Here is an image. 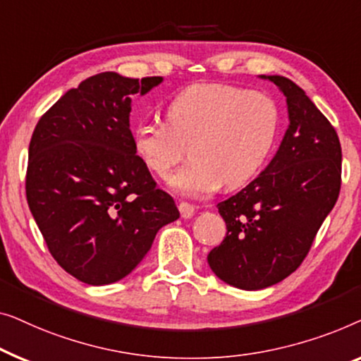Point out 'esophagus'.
I'll return each mask as SVG.
<instances>
[{"label":"esophagus","mask_w":361,"mask_h":361,"mask_svg":"<svg viewBox=\"0 0 361 361\" xmlns=\"http://www.w3.org/2000/svg\"><path fill=\"white\" fill-rule=\"evenodd\" d=\"M178 209L183 219H190V217H192V214H195V206L188 204V202H180Z\"/></svg>","instance_id":"1"}]
</instances>
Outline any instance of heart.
<instances>
[{
  "label": "heart",
  "instance_id": "b5f03b06",
  "mask_svg": "<svg viewBox=\"0 0 361 361\" xmlns=\"http://www.w3.org/2000/svg\"><path fill=\"white\" fill-rule=\"evenodd\" d=\"M280 114L270 96L224 83L186 86L169 101L165 124L135 128L132 147L145 169L166 180L191 144L192 164L170 185L202 197L217 188H238L255 178L270 159Z\"/></svg>",
  "mask_w": 361,
  "mask_h": 361
}]
</instances>
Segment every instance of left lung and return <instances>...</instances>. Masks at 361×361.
<instances>
[{
	"label": "left lung",
	"instance_id": "obj_1",
	"mask_svg": "<svg viewBox=\"0 0 361 361\" xmlns=\"http://www.w3.org/2000/svg\"><path fill=\"white\" fill-rule=\"evenodd\" d=\"M286 98L288 129L267 169L217 204L227 233L207 263L233 288L257 291L301 265L340 191L342 149L326 116L281 75H260Z\"/></svg>",
	"mask_w": 361,
	"mask_h": 361
}]
</instances>
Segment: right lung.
Returning <instances> with one entry per match:
<instances>
[{
    "instance_id": "add662e5",
    "label": "right lung",
    "mask_w": 361,
    "mask_h": 361,
    "mask_svg": "<svg viewBox=\"0 0 361 361\" xmlns=\"http://www.w3.org/2000/svg\"><path fill=\"white\" fill-rule=\"evenodd\" d=\"M161 81L93 75L39 119L30 139L29 209L59 265L91 286L128 276L157 232L180 217L132 147V96Z\"/></svg>"
}]
</instances>
